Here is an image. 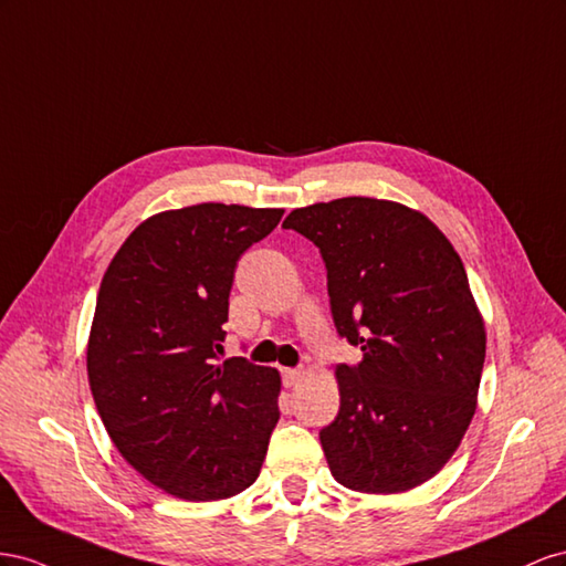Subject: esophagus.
I'll return each mask as SVG.
<instances>
[{
	"label": "esophagus",
	"mask_w": 566,
	"mask_h": 566,
	"mask_svg": "<svg viewBox=\"0 0 566 566\" xmlns=\"http://www.w3.org/2000/svg\"><path fill=\"white\" fill-rule=\"evenodd\" d=\"M301 377H303V373H301V369H296V367H284V369H282L284 386H294Z\"/></svg>",
	"instance_id": "1"
}]
</instances>
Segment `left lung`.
I'll return each mask as SVG.
<instances>
[{"label":"left lung","instance_id":"8db88e82","mask_svg":"<svg viewBox=\"0 0 566 566\" xmlns=\"http://www.w3.org/2000/svg\"><path fill=\"white\" fill-rule=\"evenodd\" d=\"M282 228L319 249L336 332L363 350L336 367L342 406L319 431L332 476L360 493L419 486L458 450L486 358L458 251L427 216L369 197L296 208Z\"/></svg>","mask_w":566,"mask_h":566}]
</instances>
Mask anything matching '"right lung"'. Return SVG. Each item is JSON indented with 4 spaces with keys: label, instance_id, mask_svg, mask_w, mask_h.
Here are the masks:
<instances>
[{
    "label": "right lung",
    "instance_id": "1",
    "mask_svg": "<svg viewBox=\"0 0 566 566\" xmlns=\"http://www.w3.org/2000/svg\"><path fill=\"white\" fill-rule=\"evenodd\" d=\"M282 208L199 203L156 213L104 274L87 377L118 453L154 486L191 503L247 491L280 419V373L218 363L234 268Z\"/></svg>",
    "mask_w": 566,
    "mask_h": 566
}]
</instances>
